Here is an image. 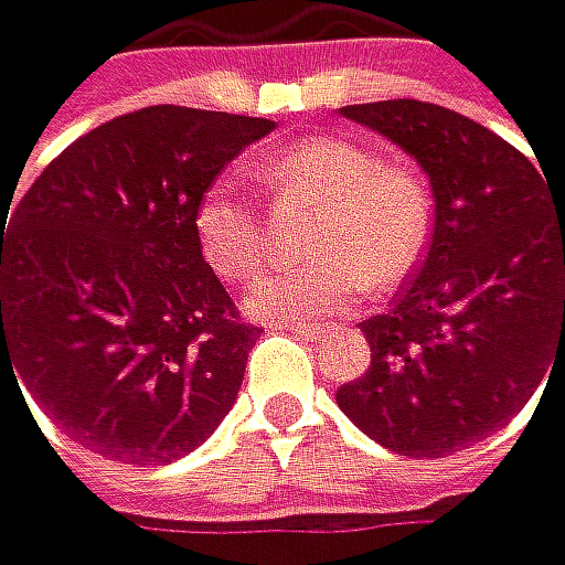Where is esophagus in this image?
I'll return each instance as SVG.
<instances>
[{
    "instance_id": "obj_1",
    "label": "esophagus",
    "mask_w": 565,
    "mask_h": 565,
    "mask_svg": "<svg viewBox=\"0 0 565 565\" xmlns=\"http://www.w3.org/2000/svg\"><path fill=\"white\" fill-rule=\"evenodd\" d=\"M279 328L294 331V335H300V339H307V342H321V339H324V331H321L318 324H279Z\"/></svg>"
}]
</instances>
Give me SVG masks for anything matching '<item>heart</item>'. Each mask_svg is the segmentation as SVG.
I'll use <instances>...</instances> for the list:
<instances>
[{
	"label": "heart",
	"instance_id": "obj_1",
	"mask_svg": "<svg viewBox=\"0 0 565 565\" xmlns=\"http://www.w3.org/2000/svg\"><path fill=\"white\" fill-rule=\"evenodd\" d=\"M265 184L279 202L318 205L307 230L303 265L276 268L247 294L262 321H307L345 315L366 286H395L423 258L429 241V191L416 170L384 163L352 139L315 136L276 153ZM195 241L223 279H247L268 255V226L247 191L220 178L195 205Z\"/></svg>",
	"mask_w": 565,
	"mask_h": 565
}]
</instances>
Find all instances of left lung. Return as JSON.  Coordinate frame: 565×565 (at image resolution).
I'll return each instance as SVG.
<instances>
[{
	"label": "left lung",
	"mask_w": 565,
	"mask_h": 565,
	"mask_svg": "<svg viewBox=\"0 0 565 565\" xmlns=\"http://www.w3.org/2000/svg\"><path fill=\"white\" fill-rule=\"evenodd\" d=\"M398 142L433 188V241L387 315L363 321L366 374L335 402L370 440L444 458L507 426L565 370V205L521 149L426 100L342 107Z\"/></svg>",
	"instance_id": "8db88e82"
}]
</instances>
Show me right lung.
<instances>
[{"label": "right lung", "instance_id": "1", "mask_svg": "<svg viewBox=\"0 0 565 565\" xmlns=\"http://www.w3.org/2000/svg\"><path fill=\"white\" fill-rule=\"evenodd\" d=\"M268 118L142 107L41 170L0 216V391L26 384L68 440L167 465L213 433L258 328L202 258L195 205Z\"/></svg>", "mask_w": 565, "mask_h": 565}]
</instances>
